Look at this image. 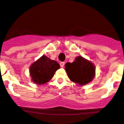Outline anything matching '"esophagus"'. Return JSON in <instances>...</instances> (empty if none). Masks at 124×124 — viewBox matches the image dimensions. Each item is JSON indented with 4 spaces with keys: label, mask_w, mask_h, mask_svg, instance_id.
Instances as JSON below:
<instances>
[{
    "label": "esophagus",
    "mask_w": 124,
    "mask_h": 124,
    "mask_svg": "<svg viewBox=\"0 0 124 124\" xmlns=\"http://www.w3.org/2000/svg\"><path fill=\"white\" fill-rule=\"evenodd\" d=\"M64 64H65V63H64V62H61L60 63V66L61 68H63L64 66Z\"/></svg>",
    "instance_id": "obj_1"
}]
</instances>
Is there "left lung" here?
Returning a JSON list of instances; mask_svg holds the SVG:
<instances>
[{
    "label": "left lung",
    "mask_w": 124,
    "mask_h": 124,
    "mask_svg": "<svg viewBox=\"0 0 124 124\" xmlns=\"http://www.w3.org/2000/svg\"><path fill=\"white\" fill-rule=\"evenodd\" d=\"M65 70L70 79L80 85L92 81L95 75L94 64L81 56L75 58L72 63H66Z\"/></svg>",
    "instance_id": "obj_1"
}]
</instances>
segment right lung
I'll return each instance as SVG.
<instances>
[{
    "label": "right lung",
    "instance_id": "add662e5",
    "mask_svg": "<svg viewBox=\"0 0 124 124\" xmlns=\"http://www.w3.org/2000/svg\"><path fill=\"white\" fill-rule=\"evenodd\" d=\"M59 68L60 65L56 61L43 55L30 66V73L32 81L37 84H44L52 78Z\"/></svg>",
    "mask_w": 124,
    "mask_h": 124
}]
</instances>
